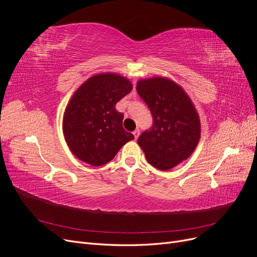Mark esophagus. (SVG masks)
<instances>
[{
	"label": "esophagus",
	"mask_w": 257,
	"mask_h": 257,
	"mask_svg": "<svg viewBox=\"0 0 257 257\" xmlns=\"http://www.w3.org/2000/svg\"><path fill=\"white\" fill-rule=\"evenodd\" d=\"M133 135H134L135 139H137V138H138V136H139V130H135V131L133 132Z\"/></svg>",
	"instance_id": "1"
}]
</instances>
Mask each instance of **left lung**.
Instances as JSON below:
<instances>
[{"label":"left lung","mask_w":257,"mask_h":257,"mask_svg":"<svg viewBox=\"0 0 257 257\" xmlns=\"http://www.w3.org/2000/svg\"><path fill=\"white\" fill-rule=\"evenodd\" d=\"M137 93L149 107L153 125L138 138L149 164L168 170L188 159L200 138L198 113L185 91L165 77L138 80Z\"/></svg>","instance_id":"left-lung-1"}]
</instances>
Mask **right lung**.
<instances>
[{
    "label": "right lung",
    "instance_id": "obj_1",
    "mask_svg": "<svg viewBox=\"0 0 257 257\" xmlns=\"http://www.w3.org/2000/svg\"><path fill=\"white\" fill-rule=\"evenodd\" d=\"M132 89L125 77L103 73L90 77L76 90L63 116L64 138L76 158L102 166L133 141L134 135L123 128V113L115 109Z\"/></svg>",
    "mask_w": 257,
    "mask_h": 257
}]
</instances>
